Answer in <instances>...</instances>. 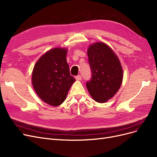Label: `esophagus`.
Here are the masks:
<instances>
[{
    "label": "esophagus",
    "instance_id": "34e87169",
    "mask_svg": "<svg viewBox=\"0 0 157 157\" xmlns=\"http://www.w3.org/2000/svg\"><path fill=\"white\" fill-rule=\"evenodd\" d=\"M75 79L78 80V81H81V80H82V75H76V76L75 77Z\"/></svg>",
    "mask_w": 157,
    "mask_h": 157
}]
</instances>
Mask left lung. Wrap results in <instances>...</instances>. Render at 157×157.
I'll return each mask as SVG.
<instances>
[{
    "instance_id": "obj_1",
    "label": "left lung",
    "mask_w": 157,
    "mask_h": 157,
    "mask_svg": "<svg viewBox=\"0 0 157 157\" xmlns=\"http://www.w3.org/2000/svg\"><path fill=\"white\" fill-rule=\"evenodd\" d=\"M91 78L86 86L92 98L103 103L118 91L123 81V69L113 50L104 43L97 42L88 49Z\"/></svg>"
}]
</instances>
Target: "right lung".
<instances>
[{"label":"right lung","instance_id":"right-lung-1","mask_svg":"<svg viewBox=\"0 0 157 157\" xmlns=\"http://www.w3.org/2000/svg\"><path fill=\"white\" fill-rule=\"evenodd\" d=\"M67 49L54 48L39 59L32 74L34 89L44 102L57 106L66 99L75 82L67 62Z\"/></svg>","mask_w":157,"mask_h":157}]
</instances>
